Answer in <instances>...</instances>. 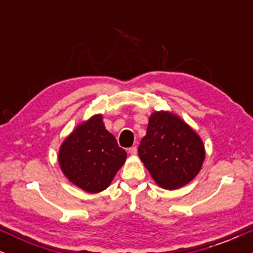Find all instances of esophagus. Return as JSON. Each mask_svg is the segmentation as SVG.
<instances>
[{"mask_svg":"<svg viewBox=\"0 0 253 253\" xmlns=\"http://www.w3.org/2000/svg\"><path fill=\"white\" fill-rule=\"evenodd\" d=\"M136 147L135 146H132V147H129L128 149V152H129V155H132V156H135L136 155Z\"/></svg>","mask_w":253,"mask_h":253,"instance_id":"obj_1","label":"esophagus"}]
</instances>
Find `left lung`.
I'll return each instance as SVG.
<instances>
[{"instance_id": "obj_1", "label": "left lung", "mask_w": 253, "mask_h": 253, "mask_svg": "<svg viewBox=\"0 0 253 253\" xmlns=\"http://www.w3.org/2000/svg\"><path fill=\"white\" fill-rule=\"evenodd\" d=\"M138 152L155 182L167 190L193 181L206 158L201 136L169 110H156L150 115Z\"/></svg>"}]
</instances>
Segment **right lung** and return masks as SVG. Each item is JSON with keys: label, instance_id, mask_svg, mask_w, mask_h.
Wrapping results in <instances>:
<instances>
[{"label": "right lung", "instance_id": "1", "mask_svg": "<svg viewBox=\"0 0 253 253\" xmlns=\"http://www.w3.org/2000/svg\"><path fill=\"white\" fill-rule=\"evenodd\" d=\"M126 158V151L119 147L115 136L104 127L102 114L78 124L58 151L64 176L89 194L107 189Z\"/></svg>", "mask_w": 253, "mask_h": 253}]
</instances>
